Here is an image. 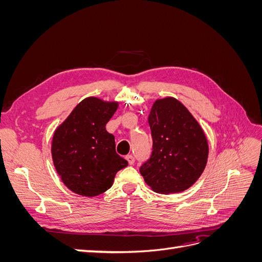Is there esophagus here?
Listing matches in <instances>:
<instances>
[{
  "label": "esophagus",
  "instance_id": "esophagus-1",
  "mask_svg": "<svg viewBox=\"0 0 262 262\" xmlns=\"http://www.w3.org/2000/svg\"><path fill=\"white\" fill-rule=\"evenodd\" d=\"M125 160L128 161V163H129L130 165H133L134 162H136V160H134V157H133L132 155H126V156H125Z\"/></svg>",
  "mask_w": 262,
  "mask_h": 262
}]
</instances>
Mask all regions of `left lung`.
I'll return each mask as SVG.
<instances>
[{
    "label": "left lung",
    "mask_w": 262,
    "mask_h": 262,
    "mask_svg": "<svg viewBox=\"0 0 262 262\" xmlns=\"http://www.w3.org/2000/svg\"><path fill=\"white\" fill-rule=\"evenodd\" d=\"M153 147L140 172L158 193H177L191 187L208 161L205 134L192 115L172 97L154 102L148 116Z\"/></svg>",
    "instance_id": "8db88e82"
}]
</instances>
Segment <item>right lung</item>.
<instances>
[{
  "label": "right lung",
  "mask_w": 262,
  "mask_h": 262,
  "mask_svg": "<svg viewBox=\"0 0 262 262\" xmlns=\"http://www.w3.org/2000/svg\"><path fill=\"white\" fill-rule=\"evenodd\" d=\"M117 108V102L89 97L55 130L52 160L71 191L85 196L105 192L113 186L116 173L128 165L116 153L115 137L106 131Z\"/></svg>",
  "instance_id": "right-lung-1"
}]
</instances>
